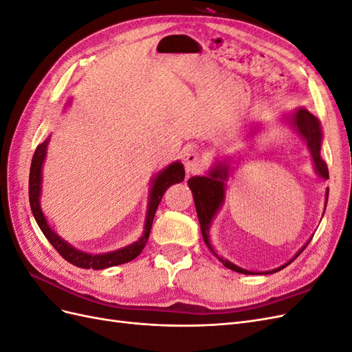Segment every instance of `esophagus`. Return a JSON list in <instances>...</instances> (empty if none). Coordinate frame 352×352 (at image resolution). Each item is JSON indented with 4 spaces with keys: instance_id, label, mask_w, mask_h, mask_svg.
Instances as JSON below:
<instances>
[{
    "instance_id": "1",
    "label": "esophagus",
    "mask_w": 352,
    "mask_h": 352,
    "mask_svg": "<svg viewBox=\"0 0 352 352\" xmlns=\"http://www.w3.org/2000/svg\"><path fill=\"white\" fill-rule=\"evenodd\" d=\"M184 164L189 175H197L201 170H204V160H202V157L195 151H188L185 154Z\"/></svg>"
}]
</instances>
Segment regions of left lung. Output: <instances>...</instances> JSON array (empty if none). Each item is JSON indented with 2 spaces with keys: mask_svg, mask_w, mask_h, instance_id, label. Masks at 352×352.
<instances>
[{
  "mask_svg": "<svg viewBox=\"0 0 352 352\" xmlns=\"http://www.w3.org/2000/svg\"><path fill=\"white\" fill-rule=\"evenodd\" d=\"M294 124L296 126L298 132H300L304 140L307 141L308 148H310V153L313 155V162L316 164L317 172L320 176H323L324 179H329V170L326 163L322 160L320 157V142H322V131H320V124H318L317 119L308 113L304 109L298 110V113L294 116ZM228 177V168L226 166H219L217 168L212 170L210 173V176H195V177H190L188 180V185L192 190L194 194V201H195V207H197V214L199 219V226H201V232H202V238H204L206 243L208 245V248L212 251L211 245L208 242V229H210V223L214 217V214L217 212V210L221 206V201L223 197H225V184H223V180H226ZM327 197H329V190L326 192V204H327ZM307 247V245H305ZM305 247L295 255V258L300 255ZM214 252V251H212ZM216 254V252H214ZM217 255V254H216ZM217 258L223 263L225 267L233 270V272H238V273H243V274H254L252 272L248 270H243L238 265L229 263L228 260H221L219 255ZM294 258V260H295ZM294 260H291L287 264H291ZM285 264V265H287ZM285 265H282L280 269H276L267 273H274V272H279L282 270ZM264 273V274H267Z\"/></svg>",
  "mask_w": 352,
  "mask_h": 352,
  "instance_id": "left-lung-1",
  "label": "left lung"
}]
</instances>
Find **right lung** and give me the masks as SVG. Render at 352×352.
Instances as JSON below:
<instances>
[{
    "instance_id": "obj_1",
    "label": "right lung",
    "mask_w": 352,
    "mask_h": 352,
    "mask_svg": "<svg viewBox=\"0 0 352 352\" xmlns=\"http://www.w3.org/2000/svg\"><path fill=\"white\" fill-rule=\"evenodd\" d=\"M47 145H48V140L45 142H42L41 145H38L36 150H35V154H34V158H32L30 173H29V202H30V208H32V212H34L38 226L41 228L42 233H44L45 238L48 239V242L52 245V247H54V250L61 255L63 258L69 261L70 264L76 265V267H80V269L101 270V269L113 267V265L129 263L133 258H136L138 255L141 254V251L144 250L148 238H150V232H151L155 211L158 208V204L163 199L164 192L170 186L182 182V180L185 179L184 166L180 163H175L172 166H168L164 170V172H162L157 176L154 186L151 189L150 204H148L145 230H144V235L140 241L129 245V247H126L123 250L114 251V252H110V254L91 255V254H85V252H80L78 250L72 248L69 243H66L65 241L60 239V236H57L56 233L51 230V228L47 225L45 217L41 211V207H39L41 168H42V163H44V158H45Z\"/></svg>"
}]
</instances>
